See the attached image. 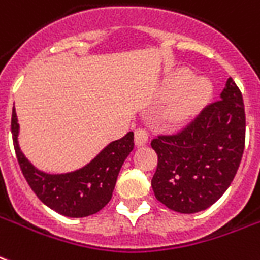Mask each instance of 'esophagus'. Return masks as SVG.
Returning <instances> with one entry per match:
<instances>
[{"mask_svg": "<svg viewBox=\"0 0 260 260\" xmlns=\"http://www.w3.org/2000/svg\"><path fill=\"white\" fill-rule=\"evenodd\" d=\"M147 140L148 134L144 128H139V129L135 131V144H136V147H142V146H144V144L147 143Z\"/></svg>", "mask_w": 260, "mask_h": 260, "instance_id": "esophagus-1", "label": "esophagus"}]
</instances>
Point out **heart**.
<instances>
[{"label":"heart","mask_w":260,"mask_h":260,"mask_svg":"<svg viewBox=\"0 0 260 260\" xmlns=\"http://www.w3.org/2000/svg\"><path fill=\"white\" fill-rule=\"evenodd\" d=\"M166 88L173 94L166 120L174 126L191 121L205 108L213 94L210 80L202 76H192L191 71L178 69L168 77Z\"/></svg>","instance_id":"b5f03b06"}]
</instances>
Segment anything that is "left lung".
<instances>
[{
	"label": "left lung",
	"mask_w": 260,
	"mask_h": 260,
	"mask_svg": "<svg viewBox=\"0 0 260 260\" xmlns=\"http://www.w3.org/2000/svg\"><path fill=\"white\" fill-rule=\"evenodd\" d=\"M221 101L172 136H158L151 147L158 165L151 187L168 209L183 214L203 211L225 193L239 169L245 143L243 95L229 77Z\"/></svg>",
	"instance_id": "8db88e82"
}]
</instances>
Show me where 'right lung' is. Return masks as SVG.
Here are the masks:
<instances>
[{"label": "right lung", "instance_id": "obj_1", "mask_svg": "<svg viewBox=\"0 0 260 260\" xmlns=\"http://www.w3.org/2000/svg\"><path fill=\"white\" fill-rule=\"evenodd\" d=\"M11 129L20 169L31 189L47 207L71 218L88 217L108 205L122 164L134 150V132H128L124 138L109 143L80 169L50 174L37 169L20 150L15 106L12 110Z\"/></svg>", "mask_w": 260, "mask_h": 260}]
</instances>
